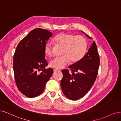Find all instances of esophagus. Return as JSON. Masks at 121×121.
Here are the masks:
<instances>
[{
  "instance_id": "34e87169",
  "label": "esophagus",
  "mask_w": 121,
  "mask_h": 121,
  "mask_svg": "<svg viewBox=\"0 0 121 121\" xmlns=\"http://www.w3.org/2000/svg\"><path fill=\"white\" fill-rule=\"evenodd\" d=\"M58 69H53V72H56L57 71H58Z\"/></svg>"
}]
</instances>
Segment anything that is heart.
Segmentation results:
<instances>
[{
  "instance_id": "1",
  "label": "heart",
  "mask_w": 121,
  "mask_h": 121,
  "mask_svg": "<svg viewBox=\"0 0 121 121\" xmlns=\"http://www.w3.org/2000/svg\"><path fill=\"white\" fill-rule=\"evenodd\" d=\"M58 46L64 47L61 57H56L51 60L49 65L56 69H61L68 65L71 60L77 63L84 56L87 48V43L85 38L82 36H75L71 33H61L54 38ZM45 53L51 56L52 53V43L48 42L44 47Z\"/></svg>"
}]
</instances>
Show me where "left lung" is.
Listing matches in <instances>:
<instances>
[{
	"mask_svg": "<svg viewBox=\"0 0 121 121\" xmlns=\"http://www.w3.org/2000/svg\"><path fill=\"white\" fill-rule=\"evenodd\" d=\"M99 60L97 46L93 41L85 56L78 62L69 67L72 73H69L68 69L61 71L63 78L60 81L61 88L68 98L72 100H78L88 92L96 80Z\"/></svg>",
	"mask_w": 121,
	"mask_h": 121,
	"instance_id": "obj_1",
	"label": "left lung"
}]
</instances>
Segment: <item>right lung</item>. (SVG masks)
I'll return each mask as SVG.
<instances>
[{
  "mask_svg": "<svg viewBox=\"0 0 121 121\" xmlns=\"http://www.w3.org/2000/svg\"><path fill=\"white\" fill-rule=\"evenodd\" d=\"M52 32L37 28L32 30L18 44L13 56V69L17 86L26 96L41 94L53 74L45 60L44 47ZM41 70L40 73L38 71Z\"/></svg>",
  "mask_w": 121,
  "mask_h": 121,
  "instance_id": "right-lung-1",
  "label": "right lung"
}]
</instances>
